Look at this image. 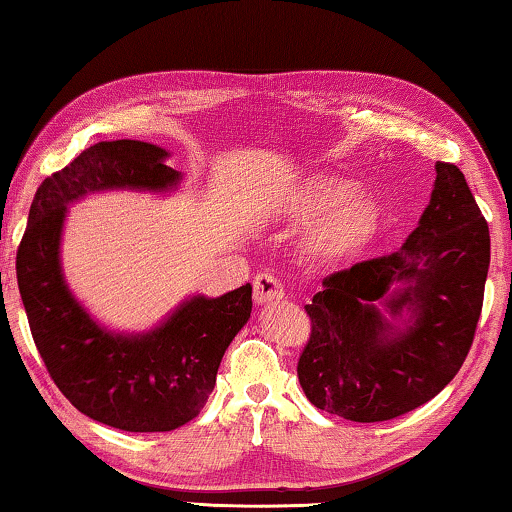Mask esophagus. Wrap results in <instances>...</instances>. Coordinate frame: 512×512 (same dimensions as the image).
<instances>
[{"label": "esophagus", "mask_w": 512, "mask_h": 512, "mask_svg": "<svg viewBox=\"0 0 512 512\" xmlns=\"http://www.w3.org/2000/svg\"><path fill=\"white\" fill-rule=\"evenodd\" d=\"M255 289V303L266 305L271 301H280L285 296V289H282V282L273 276V273H259L253 280Z\"/></svg>", "instance_id": "obj_1"}]
</instances>
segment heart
<instances>
[{
    "label": "heart",
    "mask_w": 512,
    "mask_h": 512,
    "mask_svg": "<svg viewBox=\"0 0 512 512\" xmlns=\"http://www.w3.org/2000/svg\"><path fill=\"white\" fill-rule=\"evenodd\" d=\"M282 213L296 223L319 220L310 243L319 257L345 259L372 241L381 223L379 202L356 190L352 181L315 174L296 186L282 202Z\"/></svg>",
    "instance_id": "b5f03b06"
}]
</instances>
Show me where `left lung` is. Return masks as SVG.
Wrapping results in <instances>:
<instances>
[{
  "mask_svg": "<svg viewBox=\"0 0 512 512\" xmlns=\"http://www.w3.org/2000/svg\"><path fill=\"white\" fill-rule=\"evenodd\" d=\"M430 204L400 250L324 278L305 305L310 340L296 365L317 409L391 421L444 391L483 310L490 227L453 163H437Z\"/></svg>",
  "mask_w": 512,
  "mask_h": 512,
  "instance_id": "1",
  "label": "left lung"
}]
</instances>
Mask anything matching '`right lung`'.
Here are the masks:
<instances>
[{
	"mask_svg": "<svg viewBox=\"0 0 512 512\" xmlns=\"http://www.w3.org/2000/svg\"><path fill=\"white\" fill-rule=\"evenodd\" d=\"M170 156L140 140L98 142L38 186L15 271L38 354L66 400L124 432H170L200 414L225 349L253 310L250 282L218 299L193 296L147 333L103 329L71 294L61 271L68 204L98 190L179 186Z\"/></svg>",
	"mask_w": 512,
	"mask_h": 512,
	"instance_id": "obj_1",
	"label": "right lung"
}]
</instances>
